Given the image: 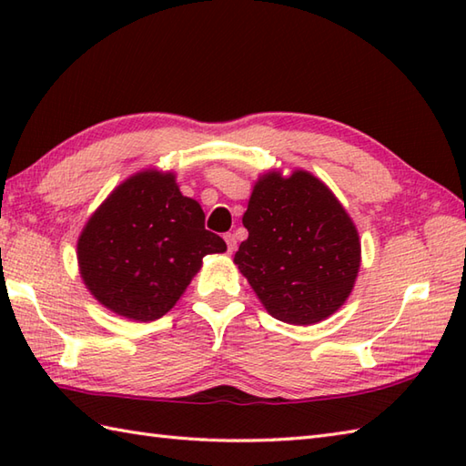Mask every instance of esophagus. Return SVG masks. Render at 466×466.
<instances>
[{
	"mask_svg": "<svg viewBox=\"0 0 466 466\" xmlns=\"http://www.w3.org/2000/svg\"><path fill=\"white\" fill-rule=\"evenodd\" d=\"M224 240H226V246H228V252L232 254L236 250V236L232 232H228V234H224Z\"/></svg>",
	"mask_w": 466,
	"mask_h": 466,
	"instance_id": "34e87169",
	"label": "esophagus"
}]
</instances>
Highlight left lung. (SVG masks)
Returning a JSON list of instances; mask_svg holds the SVG:
<instances>
[{
  "label": "left lung",
  "mask_w": 466,
  "mask_h": 466,
  "mask_svg": "<svg viewBox=\"0 0 466 466\" xmlns=\"http://www.w3.org/2000/svg\"><path fill=\"white\" fill-rule=\"evenodd\" d=\"M234 262L274 319L314 324L344 304L360 268L359 232L319 177L270 172L256 182Z\"/></svg>",
  "instance_id": "obj_1"
}]
</instances>
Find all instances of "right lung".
Here are the masks:
<instances>
[{"label":"right lung","instance_id":"obj_1","mask_svg":"<svg viewBox=\"0 0 466 466\" xmlns=\"http://www.w3.org/2000/svg\"><path fill=\"white\" fill-rule=\"evenodd\" d=\"M224 250L220 236L204 228L200 204L182 196L172 174L140 172L87 220L77 262L106 309L147 322L177 302L206 254Z\"/></svg>","mask_w":466,"mask_h":466}]
</instances>
